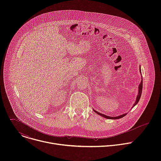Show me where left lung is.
Listing matches in <instances>:
<instances>
[{
	"instance_id": "8db88e82",
	"label": "left lung",
	"mask_w": 161,
	"mask_h": 161,
	"mask_svg": "<svg viewBox=\"0 0 161 161\" xmlns=\"http://www.w3.org/2000/svg\"><path fill=\"white\" fill-rule=\"evenodd\" d=\"M140 72H141V68H140ZM141 73H142V72H141ZM139 88L138 94H137V97H136V102H135V103L134 104L133 107H134V106H136L137 103H138V102H139V101H140V97H141V96H142V88H143V78H142V81H141V83H140V85H139V88ZM94 111L96 113H97L98 114H99V115H101V116H102V117H104V118H106V119H119L123 118L124 117H125V116L126 115V114H127V113H125V114H122V115H120V116H118V117H109V116L105 115V114H104L100 113L94 110Z\"/></svg>"
}]
</instances>
